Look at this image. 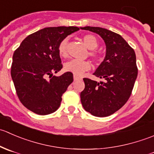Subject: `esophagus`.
I'll return each mask as SVG.
<instances>
[{
    "mask_svg": "<svg viewBox=\"0 0 154 154\" xmlns=\"http://www.w3.org/2000/svg\"><path fill=\"white\" fill-rule=\"evenodd\" d=\"M82 80V77H79V76H77L74 74V81H77V80Z\"/></svg>",
    "mask_w": 154,
    "mask_h": 154,
    "instance_id": "esophagus-1",
    "label": "esophagus"
}]
</instances>
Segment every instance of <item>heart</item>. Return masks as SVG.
<instances>
[{
	"mask_svg": "<svg viewBox=\"0 0 154 154\" xmlns=\"http://www.w3.org/2000/svg\"><path fill=\"white\" fill-rule=\"evenodd\" d=\"M86 47L90 50H94L98 46L97 38L91 34H87L83 37ZM58 54L63 58H66L68 56V38H63L58 45ZM90 55L94 59L98 57V54L96 51H91ZM64 68L66 71L71 72L75 75H82L85 71L91 68V64L88 61H81L77 60H71L65 63Z\"/></svg>",
	"mask_w": 154,
	"mask_h": 154,
	"instance_id": "heart-1",
	"label": "heart"
}]
</instances>
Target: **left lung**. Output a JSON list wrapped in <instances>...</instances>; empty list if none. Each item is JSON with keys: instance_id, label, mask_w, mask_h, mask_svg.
<instances>
[{"instance_id": "1", "label": "left lung", "mask_w": 154, "mask_h": 154, "mask_svg": "<svg viewBox=\"0 0 154 154\" xmlns=\"http://www.w3.org/2000/svg\"><path fill=\"white\" fill-rule=\"evenodd\" d=\"M80 28L98 34L106 44L104 60L93 74L106 80L97 83L83 78L80 100L92 116L106 117L120 109L131 95L138 75L136 54L119 34L98 27Z\"/></svg>"}]
</instances>
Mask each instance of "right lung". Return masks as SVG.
<instances>
[{"mask_svg": "<svg viewBox=\"0 0 154 154\" xmlns=\"http://www.w3.org/2000/svg\"><path fill=\"white\" fill-rule=\"evenodd\" d=\"M77 27H46L26 37L12 56L11 76L23 105L38 115L58 109L62 96L73 82V74L53 75L63 68L60 42L79 30Z\"/></svg>", "mask_w": 154, "mask_h": 154, "instance_id": "1", "label": "right lung"}]
</instances>
